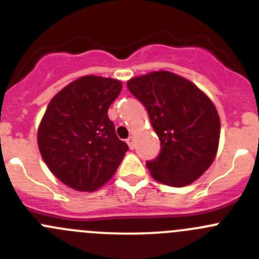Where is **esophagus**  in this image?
I'll use <instances>...</instances> for the list:
<instances>
[{
    "label": "esophagus",
    "mask_w": 259,
    "mask_h": 259,
    "mask_svg": "<svg viewBox=\"0 0 259 259\" xmlns=\"http://www.w3.org/2000/svg\"><path fill=\"white\" fill-rule=\"evenodd\" d=\"M126 143H127V145H129L130 149H134V146H135V138L134 137H129V139L126 140Z\"/></svg>",
    "instance_id": "obj_1"
}]
</instances>
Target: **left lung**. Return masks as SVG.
<instances>
[{
    "instance_id": "left-lung-1",
    "label": "left lung",
    "mask_w": 259,
    "mask_h": 259,
    "mask_svg": "<svg viewBox=\"0 0 259 259\" xmlns=\"http://www.w3.org/2000/svg\"><path fill=\"white\" fill-rule=\"evenodd\" d=\"M130 93L145 106L160 140L158 158L146 161L151 177L170 187H185L215 158L221 120L211 100L189 80L154 71L127 81Z\"/></svg>"
}]
</instances>
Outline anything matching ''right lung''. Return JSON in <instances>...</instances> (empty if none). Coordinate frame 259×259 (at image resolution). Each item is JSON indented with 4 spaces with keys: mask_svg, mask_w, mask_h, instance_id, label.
Segmentation results:
<instances>
[{
    "mask_svg": "<svg viewBox=\"0 0 259 259\" xmlns=\"http://www.w3.org/2000/svg\"><path fill=\"white\" fill-rule=\"evenodd\" d=\"M121 81L88 75L72 81L50 101L37 130L41 156L51 173L79 192L109 182L129 146L116 137L109 106Z\"/></svg>",
    "mask_w": 259,
    "mask_h": 259,
    "instance_id": "1",
    "label": "right lung"
}]
</instances>
